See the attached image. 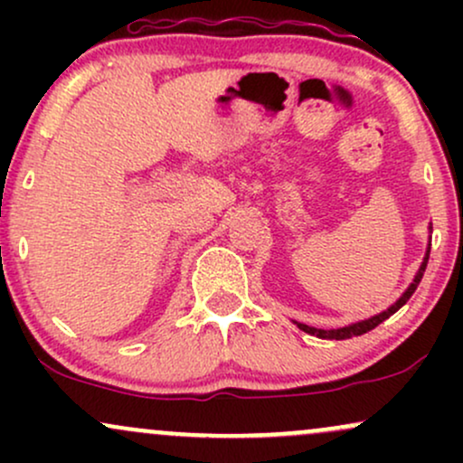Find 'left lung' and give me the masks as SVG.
Listing matches in <instances>:
<instances>
[{"label":"left lung","mask_w":463,"mask_h":463,"mask_svg":"<svg viewBox=\"0 0 463 463\" xmlns=\"http://www.w3.org/2000/svg\"><path fill=\"white\" fill-rule=\"evenodd\" d=\"M431 231H433V226H429V232H431ZM429 252H431V235H429V246H427V254H424L422 263H420V268H418L416 276H413V280H411V283H409L407 289L402 291V296H401V298H398V300H396L394 305H392V307H387L385 311L376 313V316L368 317V320H361V322L348 324V326H342V328H331V331H324V328L309 326V324H302V322H296V326H298L300 331H305V333H309V335H316V337H320V339H350V337H357V335H364V333L372 331V328H374V326H379L381 322H385L387 317H390V316H394V313H396L398 309H401V307L405 305V302H407L409 298H411V294H413V291H416V287L420 285V280H422V274H424V269H427Z\"/></svg>","instance_id":"left-lung-1"}]
</instances>
